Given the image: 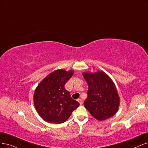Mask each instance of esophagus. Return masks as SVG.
<instances>
[{
  "instance_id": "1",
  "label": "esophagus",
  "mask_w": 148,
  "mask_h": 148,
  "mask_svg": "<svg viewBox=\"0 0 148 148\" xmlns=\"http://www.w3.org/2000/svg\"><path fill=\"white\" fill-rule=\"evenodd\" d=\"M77 101L79 102L80 105H82V104H83V101L81 99H77Z\"/></svg>"
}]
</instances>
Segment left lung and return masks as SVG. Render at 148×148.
Segmentation results:
<instances>
[{"mask_svg":"<svg viewBox=\"0 0 148 148\" xmlns=\"http://www.w3.org/2000/svg\"><path fill=\"white\" fill-rule=\"evenodd\" d=\"M88 85L85 107L91 116L103 121L116 114L119 107V96L112 79L102 71L82 73Z\"/></svg>","mask_w":148,"mask_h":148,"instance_id":"8db88e82","label":"left lung"}]
</instances>
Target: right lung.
<instances>
[{
	"label": "right lung",
	"instance_id": "obj_1",
	"mask_svg": "<svg viewBox=\"0 0 148 148\" xmlns=\"http://www.w3.org/2000/svg\"><path fill=\"white\" fill-rule=\"evenodd\" d=\"M74 71L57 69L43 79L36 88L34 102L38 114L47 123L65 122L79 103L73 100L64 85Z\"/></svg>",
	"mask_w": 148,
	"mask_h": 148
}]
</instances>
